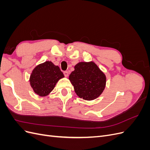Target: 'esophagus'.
Here are the masks:
<instances>
[{"label":"esophagus","mask_w":150,"mask_h":150,"mask_svg":"<svg viewBox=\"0 0 150 150\" xmlns=\"http://www.w3.org/2000/svg\"><path fill=\"white\" fill-rule=\"evenodd\" d=\"M64 75L65 76V77H68V76H69V73H68L67 71H64Z\"/></svg>","instance_id":"1"}]
</instances>
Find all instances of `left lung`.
I'll use <instances>...</instances> for the list:
<instances>
[{
    "instance_id": "left-lung-1",
    "label": "left lung",
    "mask_w": 150,
    "mask_h": 150,
    "mask_svg": "<svg viewBox=\"0 0 150 150\" xmlns=\"http://www.w3.org/2000/svg\"><path fill=\"white\" fill-rule=\"evenodd\" d=\"M69 79L76 94L88 101L100 96L106 82L105 74L93 61L78 63L74 66V71L69 75Z\"/></svg>"
}]
</instances>
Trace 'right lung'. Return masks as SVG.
Wrapping results in <instances>:
<instances>
[{"label":"right lung","instance_id":"right-lung-1","mask_svg":"<svg viewBox=\"0 0 150 150\" xmlns=\"http://www.w3.org/2000/svg\"><path fill=\"white\" fill-rule=\"evenodd\" d=\"M64 77L59 66L51 61H46L33 69L29 82L35 94L46 96L54 89L58 81Z\"/></svg>","mask_w":150,"mask_h":150}]
</instances>
